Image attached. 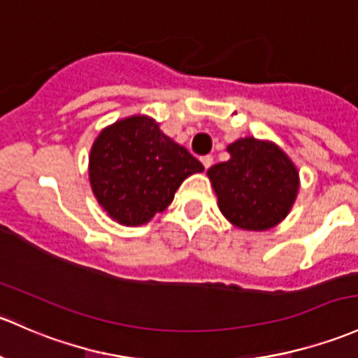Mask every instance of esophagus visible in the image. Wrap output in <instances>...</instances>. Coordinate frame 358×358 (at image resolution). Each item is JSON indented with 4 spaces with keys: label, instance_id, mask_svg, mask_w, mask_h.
<instances>
[{
    "label": "esophagus",
    "instance_id": "1",
    "mask_svg": "<svg viewBox=\"0 0 358 358\" xmlns=\"http://www.w3.org/2000/svg\"><path fill=\"white\" fill-rule=\"evenodd\" d=\"M201 161H202V164H204V168L208 169V168L213 166V163H214V157L210 156V154H208V156H202V157H201Z\"/></svg>",
    "mask_w": 358,
    "mask_h": 358
}]
</instances>
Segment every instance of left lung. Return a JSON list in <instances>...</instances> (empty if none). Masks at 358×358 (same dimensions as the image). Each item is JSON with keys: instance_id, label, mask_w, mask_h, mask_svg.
<instances>
[{"instance_id": "obj_1", "label": "left lung", "mask_w": 358, "mask_h": 358, "mask_svg": "<svg viewBox=\"0 0 358 358\" xmlns=\"http://www.w3.org/2000/svg\"><path fill=\"white\" fill-rule=\"evenodd\" d=\"M228 152V161L208 171L221 213L242 229L273 228L295 201L299 171L278 145L254 137L238 138Z\"/></svg>"}]
</instances>
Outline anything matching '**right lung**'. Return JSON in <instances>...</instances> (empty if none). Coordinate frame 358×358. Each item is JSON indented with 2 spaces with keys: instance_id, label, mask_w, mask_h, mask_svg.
Masks as SVG:
<instances>
[{
  "instance_id": "1",
  "label": "right lung",
  "mask_w": 358,
  "mask_h": 358,
  "mask_svg": "<svg viewBox=\"0 0 358 358\" xmlns=\"http://www.w3.org/2000/svg\"><path fill=\"white\" fill-rule=\"evenodd\" d=\"M199 171H204L201 161L148 116H131L104 129L89 159L97 202L125 227L148 223L166 209L183 180Z\"/></svg>"
}]
</instances>
